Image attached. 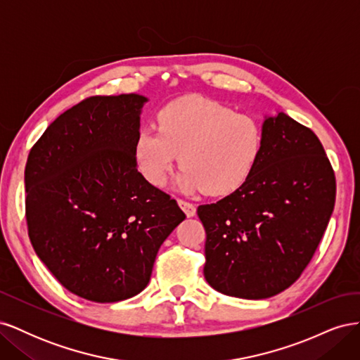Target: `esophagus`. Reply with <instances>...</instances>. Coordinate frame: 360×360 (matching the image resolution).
<instances>
[{"mask_svg":"<svg viewBox=\"0 0 360 360\" xmlns=\"http://www.w3.org/2000/svg\"><path fill=\"white\" fill-rule=\"evenodd\" d=\"M179 205L181 207V210L184 212V214H186L188 217H192V216H195V213H197V209H195V205L192 202L179 200Z\"/></svg>","mask_w":360,"mask_h":360,"instance_id":"1","label":"esophagus"}]
</instances>
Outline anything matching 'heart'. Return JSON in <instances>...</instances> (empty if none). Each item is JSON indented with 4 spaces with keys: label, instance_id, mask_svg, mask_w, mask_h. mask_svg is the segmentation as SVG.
<instances>
[{
    "label": "heart",
    "instance_id": "b5f03b06",
    "mask_svg": "<svg viewBox=\"0 0 360 360\" xmlns=\"http://www.w3.org/2000/svg\"><path fill=\"white\" fill-rule=\"evenodd\" d=\"M261 147L263 132L254 117L207 97L186 96L162 108L158 130H139L134 158L141 176L159 188L179 156L183 168L176 181L183 192L225 197L248 181Z\"/></svg>",
    "mask_w": 360,
    "mask_h": 360
}]
</instances>
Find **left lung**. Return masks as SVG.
<instances>
[{"mask_svg":"<svg viewBox=\"0 0 360 360\" xmlns=\"http://www.w3.org/2000/svg\"><path fill=\"white\" fill-rule=\"evenodd\" d=\"M263 147L240 189L198 207L204 278L226 296L267 299L302 275L333 212L330 162L311 129L285 112L264 117Z\"/></svg>","mask_w":360,"mask_h":360,"instance_id":"8db88e82","label":"left lung"}]
</instances>
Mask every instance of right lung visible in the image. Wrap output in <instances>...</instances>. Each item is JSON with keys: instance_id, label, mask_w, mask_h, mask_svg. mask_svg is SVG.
<instances>
[{"instance_id": "add662e5", "label": "right lung", "mask_w": 360, "mask_h": 360, "mask_svg": "<svg viewBox=\"0 0 360 360\" xmlns=\"http://www.w3.org/2000/svg\"><path fill=\"white\" fill-rule=\"evenodd\" d=\"M141 94L94 96L63 112L25 167L28 236L60 284L97 303L143 291L160 245L184 214L134 158Z\"/></svg>"}]
</instances>
